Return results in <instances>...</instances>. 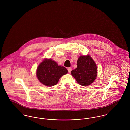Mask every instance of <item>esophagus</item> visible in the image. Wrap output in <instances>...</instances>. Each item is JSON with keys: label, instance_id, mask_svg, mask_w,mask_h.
Returning <instances> with one entry per match:
<instances>
[{"label": "esophagus", "instance_id": "esophagus-1", "mask_svg": "<svg viewBox=\"0 0 130 130\" xmlns=\"http://www.w3.org/2000/svg\"><path fill=\"white\" fill-rule=\"evenodd\" d=\"M67 70H68V72H69V73H71V72L72 70V68H71V67H69V68H68Z\"/></svg>", "mask_w": 130, "mask_h": 130}]
</instances>
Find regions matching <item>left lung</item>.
<instances>
[{
	"instance_id": "8db88e82",
	"label": "left lung",
	"mask_w": 130,
	"mask_h": 130,
	"mask_svg": "<svg viewBox=\"0 0 130 130\" xmlns=\"http://www.w3.org/2000/svg\"><path fill=\"white\" fill-rule=\"evenodd\" d=\"M77 68L71 71L72 75L78 83L84 86L91 85L96 78L98 68L90 55L81 56L77 61Z\"/></svg>"
}]
</instances>
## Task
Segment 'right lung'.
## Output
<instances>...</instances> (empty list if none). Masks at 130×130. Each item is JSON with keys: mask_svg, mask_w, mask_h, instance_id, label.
Listing matches in <instances>:
<instances>
[{"mask_svg": "<svg viewBox=\"0 0 130 130\" xmlns=\"http://www.w3.org/2000/svg\"><path fill=\"white\" fill-rule=\"evenodd\" d=\"M68 73L64 66H58L51 59H45L37 67V76L38 80L47 86L56 85L60 78Z\"/></svg>", "mask_w": 130, "mask_h": 130, "instance_id": "add662e5", "label": "right lung"}]
</instances>
